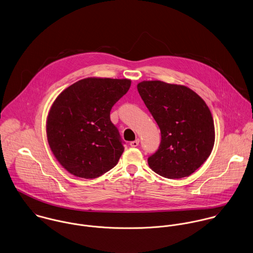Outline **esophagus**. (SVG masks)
<instances>
[{"label": "esophagus", "mask_w": 253, "mask_h": 253, "mask_svg": "<svg viewBox=\"0 0 253 253\" xmlns=\"http://www.w3.org/2000/svg\"><path fill=\"white\" fill-rule=\"evenodd\" d=\"M139 143H140V140H139V139H136L135 141H132V142L130 143V146H131L132 148H136V147L139 146Z\"/></svg>", "instance_id": "esophagus-1"}]
</instances>
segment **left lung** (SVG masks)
<instances>
[{
  "mask_svg": "<svg viewBox=\"0 0 253 253\" xmlns=\"http://www.w3.org/2000/svg\"><path fill=\"white\" fill-rule=\"evenodd\" d=\"M137 88L161 133L158 150L148 158L150 167L168 179L190 176L214 146V122L208 106L186 86L143 81Z\"/></svg>",
  "mask_w": 253,
  "mask_h": 253,
  "instance_id": "1",
  "label": "left lung"
}]
</instances>
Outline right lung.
Wrapping results in <instances>:
<instances>
[{"mask_svg":"<svg viewBox=\"0 0 253 253\" xmlns=\"http://www.w3.org/2000/svg\"><path fill=\"white\" fill-rule=\"evenodd\" d=\"M131 80L82 79L61 92L51 105L47 137L57 161L74 176L94 179L112 169L124 152L110 110Z\"/></svg>","mask_w":253,"mask_h":253,"instance_id":"obj_1","label":"right lung"}]
</instances>
